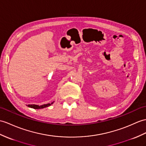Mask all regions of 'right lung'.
Instances as JSON below:
<instances>
[{
    "label": "right lung",
    "mask_w": 146,
    "mask_h": 146,
    "mask_svg": "<svg viewBox=\"0 0 146 146\" xmlns=\"http://www.w3.org/2000/svg\"><path fill=\"white\" fill-rule=\"evenodd\" d=\"M54 103L52 102V103H48V104H43L41 105V106H38V105H36V104H28V106L30 108H33V109H42V108H46V107H48L49 106H50L51 104H52Z\"/></svg>",
    "instance_id": "add662e5"
}]
</instances>
